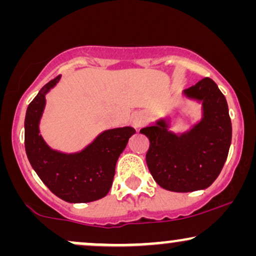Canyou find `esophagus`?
Returning a JSON list of instances; mask_svg holds the SVG:
<instances>
[{"instance_id": "esophagus-1", "label": "esophagus", "mask_w": 256, "mask_h": 256, "mask_svg": "<svg viewBox=\"0 0 256 256\" xmlns=\"http://www.w3.org/2000/svg\"><path fill=\"white\" fill-rule=\"evenodd\" d=\"M146 122H148V118H146V114L143 113H134L131 118V124L136 128H143Z\"/></svg>"}]
</instances>
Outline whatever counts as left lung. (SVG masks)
<instances>
[{
    "label": "left lung",
    "instance_id": "left-lung-1",
    "mask_svg": "<svg viewBox=\"0 0 256 256\" xmlns=\"http://www.w3.org/2000/svg\"><path fill=\"white\" fill-rule=\"evenodd\" d=\"M201 104V118L186 131H172L170 116L140 132L149 138L146 165L164 189L174 192L204 190L218 178L231 146L232 125L225 96L210 78L182 91Z\"/></svg>",
    "mask_w": 256,
    "mask_h": 256
}]
</instances>
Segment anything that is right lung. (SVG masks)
<instances>
[{"label":"right lung","instance_id":"add662e5","mask_svg":"<svg viewBox=\"0 0 256 256\" xmlns=\"http://www.w3.org/2000/svg\"><path fill=\"white\" fill-rule=\"evenodd\" d=\"M60 79L58 76L44 85L28 104L25 116V150L32 168L54 195L70 204H86L110 192L116 161L136 130L131 126L108 128L79 152L52 149L40 134V124L46 94Z\"/></svg>","mask_w":256,"mask_h":256}]
</instances>
